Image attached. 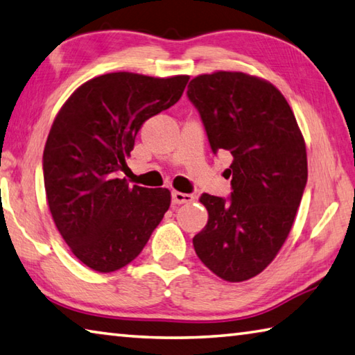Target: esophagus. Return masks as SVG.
Segmentation results:
<instances>
[{
    "label": "esophagus",
    "instance_id": "1",
    "mask_svg": "<svg viewBox=\"0 0 355 355\" xmlns=\"http://www.w3.org/2000/svg\"><path fill=\"white\" fill-rule=\"evenodd\" d=\"M194 200L191 194H184V192H178V191H173L172 192V203L173 205H183V203H189Z\"/></svg>",
    "mask_w": 355,
    "mask_h": 355
}]
</instances>
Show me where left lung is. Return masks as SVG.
<instances>
[{
    "mask_svg": "<svg viewBox=\"0 0 355 355\" xmlns=\"http://www.w3.org/2000/svg\"><path fill=\"white\" fill-rule=\"evenodd\" d=\"M188 98L212 152L233 155L231 197H200L209 217L192 243L218 278L247 281L275 259L292 230L307 183L304 138L284 96L261 77L200 74L189 82Z\"/></svg>",
    "mask_w": 355,
    "mask_h": 355,
    "instance_id": "1",
    "label": "left lung"
}]
</instances>
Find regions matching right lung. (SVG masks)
<instances>
[{
	"label": "right lung",
	"mask_w": 355,
	"mask_h": 355,
	"mask_svg": "<svg viewBox=\"0 0 355 355\" xmlns=\"http://www.w3.org/2000/svg\"><path fill=\"white\" fill-rule=\"evenodd\" d=\"M189 76L110 73L69 96L43 152L51 216L73 254L99 273L132 262L171 206L167 189L128 186L135 138L152 116L177 104Z\"/></svg>",
	"instance_id": "1"
}]
</instances>
